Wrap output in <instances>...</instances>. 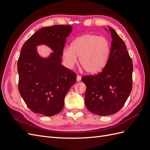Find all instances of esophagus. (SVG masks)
<instances>
[{
    "mask_svg": "<svg viewBox=\"0 0 150 150\" xmlns=\"http://www.w3.org/2000/svg\"><path fill=\"white\" fill-rule=\"evenodd\" d=\"M81 77L80 76H79V75H78L77 76V78H76V81H78V82H79V81H81Z\"/></svg>",
    "mask_w": 150,
    "mask_h": 150,
    "instance_id": "obj_1",
    "label": "esophagus"
}]
</instances>
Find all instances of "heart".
<instances>
[{"mask_svg":"<svg viewBox=\"0 0 150 150\" xmlns=\"http://www.w3.org/2000/svg\"><path fill=\"white\" fill-rule=\"evenodd\" d=\"M111 46L104 37L94 34H84L74 39L70 48L63 49L62 57L67 67L71 68L79 63L88 74H96L106 65L110 57Z\"/></svg>","mask_w":150,"mask_h":150,"instance_id":"heart-1","label":"heart"}]
</instances>
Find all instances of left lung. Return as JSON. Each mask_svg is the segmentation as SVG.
Returning a JSON list of instances; mask_svg holds the SVG:
<instances>
[{"label": "left lung", "mask_w": 150, "mask_h": 150, "mask_svg": "<svg viewBox=\"0 0 150 150\" xmlns=\"http://www.w3.org/2000/svg\"><path fill=\"white\" fill-rule=\"evenodd\" d=\"M108 29L112 40L106 65L98 75L81 78L86 86L85 105L99 116H110L119 111L132 89V60L122 39L114 29Z\"/></svg>", "instance_id": "1"}]
</instances>
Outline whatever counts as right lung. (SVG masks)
Here are the masks:
<instances>
[{
	"label": "right lung",
	"instance_id": "obj_1",
	"mask_svg": "<svg viewBox=\"0 0 150 150\" xmlns=\"http://www.w3.org/2000/svg\"><path fill=\"white\" fill-rule=\"evenodd\" d=\"M72 26L42 28L24 44L17 62L19 91L30 110L52 116L60 112L68 91L76 81L75 72L62 65V51ZM45 45L53 52L40 57L37 47Z\"/></svg>",
	"mask_w": 150,
	"mask_h": 150
}]
</instances>
